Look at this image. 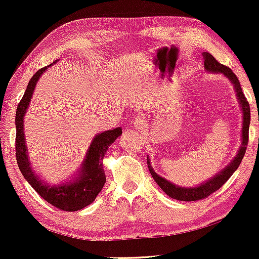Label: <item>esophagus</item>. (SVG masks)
I'll list each match as a JSON object with an SVG mask.
<instances>
[{
  "mask_svg": "<svg viewBox=\"0 0 259 259\" xmlns=\"http://www.w3.org/2000/svg\"><path fill=\"white\" fill-rule=\"evenodd\" d=\"M147 125V121L145 119V117L141 116V114H139V116L135 117L134 119V127L137 130H143L145 128V126Z\"/></svg>",
  "mask_w": 259,
  "mask_h": 259,
  "instance_id": "34e87169",
  "label": "esophagus"
}]
</instances>
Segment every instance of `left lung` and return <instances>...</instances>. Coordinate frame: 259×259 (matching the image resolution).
<instances>
[{
	"label": "left lung",
	"instance_id": "obj_1",
	"mask_svg": "<svg viewBox=\"0 0 259 259\" xmlns=\"http://www.w3.org/2000/svg\"><path fill=\"white\" fill-rule=\"evenodd\" d=\"M203 58H204V69L206 72H210V73H220L230 80L231 83L233 84V88L236 93L237 96V102H239L241 110H242L243 118H242V143H241V147L239 148V151L231 163L227 165V166L224 167L222 171L218 172L214 177L210 178L209 180H206L201 184L200 186H196V187H180V186L172 184L171 181L165 179V178L158 176L157 173L154 171V168L151 166L149 157H147V164L148 167H149V171L151 173L154 180L157 182V185L160 188L163 189V192L168 195L171 198H175L178 201H185V202H192V201H198L203 200L209 196L210 194L214 192L222 187V186L225 184V182L230 179L233 173L236 171V168L239 167L243 159L244 152L247 150V145L249 140V125H250V107L247 99L242 92V88H241V84L239 79L236 78V75L233 73V71L225 65L220 64L217 62L212 55L209 53H203Z\"/></svg>",
	"mask_w": 259,
	"mask_h": 259
}]
</instances>
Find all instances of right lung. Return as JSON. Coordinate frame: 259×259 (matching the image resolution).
<instances>
[{
  "instance_id": "1",
  "label": "right lung",
  "mask_w": 259,
  "mask_h": 259,
  "mask_svg": "<svg viewBox=\"0 0 259 259\" xmlns=\"http://www.w3.org/2000/svg\"><path fill=\"white\" fill-rule=\"evenodd\" d=\"M55 63L40 69L29 80L22 101L19 102L16 111V157L18 167L25 179L40 196L59 210L78 211L94 202L97 195L105 184V175L103 168V158L108 148L116 141L121 134V127L111 131H105L95 135L90 148L84 155L80 168L77 169L74 177L70 180L62 182L61 185L52 186L45 180L39 179L35 168L29 162L26 139L24 133V117L28 105L31 103L34 88L36 82L48 67Z\"/></svg>"
}]
</instances>
